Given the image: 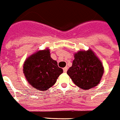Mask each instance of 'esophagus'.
Here are the masks:
<instances>
[{
    "label": "esophagus",
    "instance_id": "34e87169",
    "mask_svg": "<svg viewBox=\"0 0 120 120\" xmlns=\"http://www.w3.org/2000/svg\"><path fill=\"white\" fill-rule=\"evenodd\" d=\"M68 71V67H64L63 68V71L64 73H66V71Z\"/></svg>",
    "mask_w": 120,
    "mask_h": 120
}]
</instances>
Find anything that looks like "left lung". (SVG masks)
I'll return each instance as SVG.
<instances>
[{"instance_id": "1", "label": "left lung", "mask_w": 120, "mask_h": 120, "mask_svg": "<svg viewBox=\"0 0 120 120\" xmlns=\"http://www.w3.org/2000/svg\"><path fill=\"white\" fill-rule=\"evenodd\" d=\"M74 57L72 66L67 71L74 83L84 90L97 86L104 73L101 61L90 49L80 50Z\"/></svg>"}]
</instances>
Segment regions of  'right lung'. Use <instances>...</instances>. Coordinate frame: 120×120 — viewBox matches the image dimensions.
Segmentation results:
<instances>
[{
	"instance_id": "right-lung-1",
	"label": "right lung",
	"mask_w": 120,
	"mask_h": 120,
	"mask_svg": "<svg viewBox=\"0 0 120 120\" xmlns=\"http://www.w3.org/2000/svg\"><path fill=\"white\" fill-rule=\"evenodd\" d=\"M63 72L57 61L50 57L49 49L31 55L23 64V73L27 81L40 91L47 90L53 86Z\"/></svg>"
}]
</instances>
